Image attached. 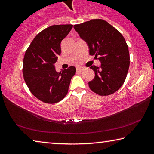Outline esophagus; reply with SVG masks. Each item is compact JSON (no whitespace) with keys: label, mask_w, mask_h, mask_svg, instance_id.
Wrapping results in <instances>:
<instances>
[{"label":"esophagus","mask_w":154,"mask_h":154,"mask_svg":"<svg viewBox=\"0 0 154 154\" xmlns=\"http://www.w3.org/2000/svg\"><path fill=\"white\" fill-rule=\"evenodd\" d=\"M83 70V67H80V66L77 67V71L81 72V71H82Z\"/></svg>","instance_id":"esophagus-1"}]
</instances>
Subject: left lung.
Listing matches in <instances>:
<instances>
[{
  "label": "left lung",
  "mask_w": 154,
  "mask_h": 154,
  "mask_svg": "<svg viewBox=\"0 0 154 154\" xmlns=\"http://www.w3.org/2000/svg\"><path fill=\"white\" fill-rule=\"evenodd\" d=\"M80 37L88 43L90 55L98 57L100 68L90 69L95 77L88 83L91 90L100 96L118 91L126 80L130 66L128 46L119 31L101 19L74 25Z\"/></svg>",
  "instance_id": "1"
}]
</instances>
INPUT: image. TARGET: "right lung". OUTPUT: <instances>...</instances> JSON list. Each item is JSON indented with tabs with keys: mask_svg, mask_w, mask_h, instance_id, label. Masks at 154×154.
I'll return each instance as SVG.
<instances>
[{
	"mask_svg": "<svg viewBox=\"0 0 154 154\" xmlns=\"http://www.w3.org/2000/svg\"><path fill=\"white\" fill-rule=\"evenodd\" d=\"M72 25H53L36 35L26 51L22 72L30 92L48 104L62 100L66 96L75 66L58 72L54 64L61 54L60 43L71 30Z\"/></svg>",
	"mask_w": 154,
	"mask_h": 154,
	"instance_id": "right-lung-1",
	"label": "right lung"
}]
</instances>
